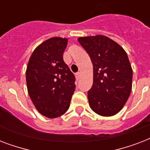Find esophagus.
Masks as SVG:
<instances>
[{
	"label": "esophagus",
	"instance_id": "1",
	"mask_svg": "<svg viewBox=\"0 0 150 150\" xmlns=\"http://www.w3.org/2000/svg\"><path fill=\"white\" fill-rule=\"evenodd\" d=\"M80 77H81V75H80V72H78L77 74H76V79H77L78 80L80 79Z\"/></svg>",
	"mask_w": 150,
	"mask_h": 150
}]
</instances>
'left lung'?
<instances>
[{
  "mask_svg": "<svg viewBox=\"0 0 150 150\" xmlns=\"http://www.w3.org/2000/svg\"><path fill=\"white\" fill-rule=\"evenodd\" d=\"M93 65V83L88 91L91 109L99 115L117 114L130 96L132 68L123 48L107 36L78 39Z\"/></svg>",
  "mask_w": 150,
  "mask_h": 150,
  "instance_id": "1",
  "label": "left lung"
}]
</instances>
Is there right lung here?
Wrapping results in <instances>:
<instances>
[{
	"mask_svg": "<svg viewBox=\"0 0 150 150\" xmlns=\"http://www.w3.org/2000/svg\"><path fill=\"white\" fill-rule=\"evenodd\" d=\"M68 39L52 37L33 52L26 69L30 99L42 115L55 118L70 106L75 89V76L63 60Z\"/></svg>",
	"mask_w": 150,
	"mask_h": 150,
	"instance_id": "add662e5",
	"label": "right lung"
}]
</instances>
